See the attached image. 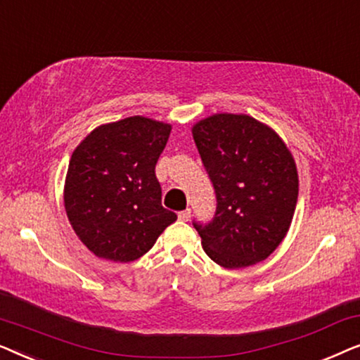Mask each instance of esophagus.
<instances>
[{
  "instance_id": "obj_1",
  "label": "esophagus",
  "mask_w": 360,
  "mask_h": 360,
  "mask_svg": "<svg viewBox=\"0 0 360 360\" xmlns=\"http://www.w3.org/2000/svg\"><path fill=\"white\" fill-rule=\"evenodd\" d=\"M190 218H191V210L190 208H186V210L180 211V213H179L180 221H190Z\"/></svg>"
}]
</instances>
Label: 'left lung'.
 Listing matches in <instances>:
<instances>
[{
	"label": "left lung",
	"instance_id": "obj_1",
	"mask_svg": "<svg viewBox=\"0 0 360 360\" xmlns=\"http://www.w3.org/2000/svg\"><path fill=\"white\" fill-rule=\"evenodd\" d=\"M193 139L216 193L211 221H193L205 252L226 269L267 259L287 234L298 200L287 146L254 117L228 112L195 124Z\"/></svg>",
	"mask_w": 360,
	"mask_h": 360
}]
</instances>
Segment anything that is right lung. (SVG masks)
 Returning <instances> with one entry per match:
<instances>
[{
    "label": "right lung",
    "instance_id": "right-lung-1",
    "mask_svg": "<svg viewBox=\"0 0 360 360\" xmlns=\"http://www.w3.org/2000/svg\"><path fill=\"white\" fill-rule=\"evenodd\" d=\"M170 131L132 116L96 127L73 150L63 201L73 231L96 257L132 262L176 219L162 206L155 176Z\"/></svg>",
    "mask_w": 360,
    "mask_h": 360
}]
</instances>
